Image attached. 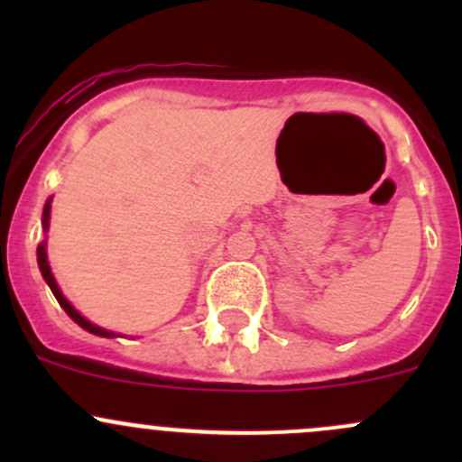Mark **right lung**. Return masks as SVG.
I'll list each match as a JSON object with an SVG mask.
<instances>
[{
  "label": "right lung",
  "instance_id": "obj_1",
  "mask_svg": "<svg viewBox=\"0 0 462 462\" xmlns=\"http://www.w3.org/2000/svg\"><path fill=\"white\" fill-rule=\"evenodd\" d=\"M51 201H53V197H49V199H46V203H44V212H42V227H44V232L49 230V218H51ZM37 265H40V273H42V277H44V282L49 283L51 292H53V295H55V300H58V304L62 306V309H64V313H67L69 318H71L73 321H76L78 326H82V328L88 330V333H93V335H100V337H120V335H118V333H114V330L100 328V326L91 324V321H88L87 318H82V315L78 313L76 309H73V304H71V301H69L67 297H64V292L60 291L58 282H55L53 273H51V265H49V254H46V239L42 241L40 245H37Z\"/></svg>",
  "mask_w": 462,
  "mask_h": 462
}]
</instances>
